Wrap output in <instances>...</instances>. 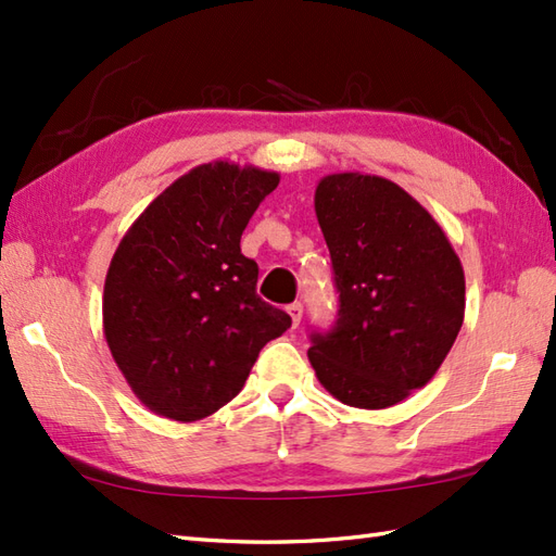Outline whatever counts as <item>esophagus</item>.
I'll list each match as a JSON object with an SVG mask.
<instances>
[{
	"instance_id": "1",
	"label": "esophagus",
	"mask_w": 556,
	"mask_h": 556,
	"mask_svg": "<svg viewBox=\"0 0 556 556\" xmlns=\"http://www.w3.org/2000/svg\"><path fill=\"white\" fill-rule=\"evenodd\" d=\"M287 313L291 315V323H293V327H299L301 325V317H303V305L296 301V303H291L289 308H287Z\"/></svg>"
}]
</instances>
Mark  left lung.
Here are the masks:
<instances>
[{"mask_svg":"<svg viewBox=\"0 0 556 556\" xmlns=\"http://www.w3.org/2000/svg\"><path fill=\"white\" fill-rule=\"evenodd\" d=\"M339 291L337 323L308 358L341 404L387 408L428 384L466 308L460 260L416 198L382 176L329 174L315 188Z\"/></svg>","mask_w":556,"mask_h":556,"instance_id":"8db88e82","label":"left lung"}]
</instances>
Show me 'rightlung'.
<instances>
[{"label":"right lung","instance_id":"1","mask_svg":"<svg viewBox=\"0 0 556 556\" xmlns=\"http://www.w3.org/2000/svg\"><path fill=\"white\" fill-rule=\"evenodd\" d=\"M279 174L210 162L162 191L104 279L102 325L128 387L157 416L193 422L241 392L291 317L257 296L241 233Z\"/></svg>","mask_w":556,"mask_h":556}]
</instances>
